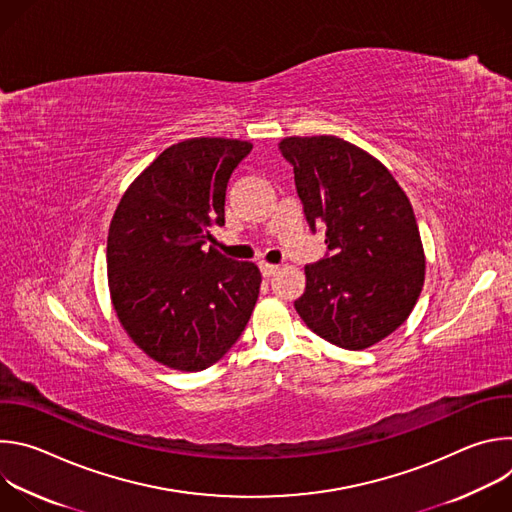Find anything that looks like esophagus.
Here are the masks:
<instances>
[{"instance_id": "1", "label": "esophagus", "mask_w": 512, "mask_h": 512, "mask_svg": "<svg viewBox=\"0 0 512 512\" xmlns=\"http://www.w3.org/2000/svg\"><path fill=\"white\" fill-rule=\"evenodd\" d=\"M277 265H271V263H261V273H263V277H271V275H275L277 273Z\"/></svg>"}]
</instances>
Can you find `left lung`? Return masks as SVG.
Instances as JSON below:
<instances>
[{"label":"left lung","instance_id":"left-lung-1","mask_svg":"<svg viewBox=\"0 0 512 512\" xmlns=\"http://www.w3.org/2000/svg\"><path fill=\"white\" fill-rule=\"evenodd\" d=\"M279 150L312 231L326 225L330 251L306 265L294 306L330 344L369 348L409 318L421 294L425 253L411 202L375 156L336 135L283 137Z\"/></svg>","mask_w":512,"mask_h":512}]
</instances>
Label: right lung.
<instances>
[{
	"label": "right lung",
	"mask_w": 512,
	"mask_h": 512,
	"mask_svg": "<svg viewBox=\"0 0 512 512\" xmlns=\"http://www.w3.org/2000/svg\"><path fill=\"white\" fill-rule=\"evenodd\" d=\"M253 143L192 137L170 145L121 196L107 237V281L127 336L168 369L196 373L243 334L261 271L214 247L227 184Z\"/></svg>",
	"instance_id": "obj_1"
}]
</instances>
